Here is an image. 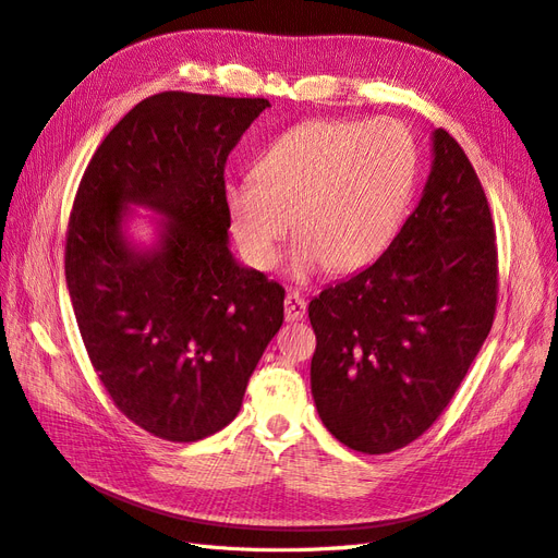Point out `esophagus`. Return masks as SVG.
Instances as JSON below:
<instances>
[{"label": "esophagus", "instance_id": "obj_1", "mask_svg": "<svg viewBox=\"0 0 558 558\" xmlns=\"http://www.w3.org/2000/svg\"><path fill=\"white\" fill-rule=\"evenodd\" d=\"M283 312H286V320H302L307 314V302L295 293H289L283 300Z\"/></svg>", "mask_w": 558, "mask_h": 558}]
</instances>
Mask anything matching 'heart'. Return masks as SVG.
I'll return each instance as SVG.
<instances>
[{"label": "heart", "instance_id": "1", "mask_svg": "<svg viewBox=\"0 0 558 558\" xmlns=\"http://www.w3.org/2000/svg\"><path fill=\"white\" fill-rule=\"evenodd\" d=\"M416 179V146L396 121H310L286 130L253 165L226 179L223 207L242 256L275 267L293 228L289 269L344 275L373 263L391 242Z\"/></svg>", "mask_w": 558, "mask_h": 558}]
</instances>
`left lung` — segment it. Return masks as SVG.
Here are the masks:
<instances>
[{
	"label": "left lung",
	"mask_w": 558,
	"mask_h": 558,
	"mask_svg": "<svg viewBox=\"0 0 558 558\" xmlns=\"http://www.w3.org/2000/svg\"><path fill=\"white\" fill-rule=\"evenodd\" d=\"M418 205L381 256L310 302L312 396L349 449L388 453L424 435L494 324L496 230L482 183L449 132L433 130Z\"/></svg>",
	"instance_id": "left-lung-1"
}]
</instances>
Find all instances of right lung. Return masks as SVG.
Returning a JSON list of instances; mask_svg holds the SVG:
<instances>
[{"instance_id": "obj_1", "label": "right lung", "mask_w": 558, "mask_h": 558, "mask_svg": "<svg viewBox=\"0 0 558 558\" xmlns=\"http://www.w3.org/2000/svg\"><path fill=\"white\" fill-rule=\"evenodd\" d=\"M269 107L256 97L160 93L123 116L81 179L64 277L83 344L116 408L170 442L238 416L283 324V289L234 260L223 207L230 150ZM132 206L158 213L137 245Z\"/></svg>"}]
</instances>
